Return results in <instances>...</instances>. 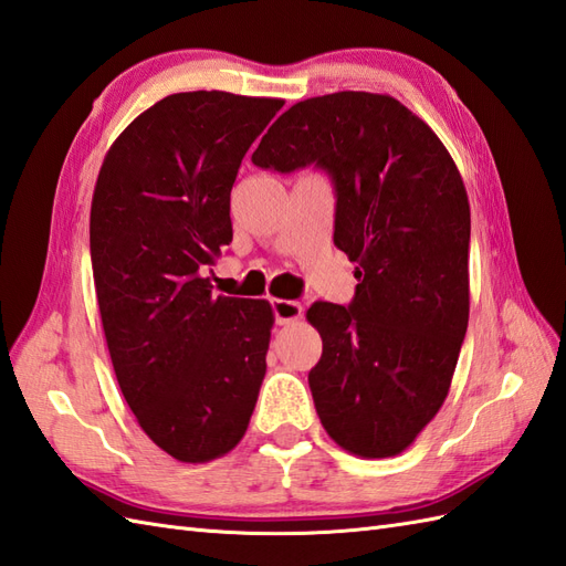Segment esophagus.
Instances as JSON below:
<instances>
[{
    "mask_svg": "<svg viewBox=\"0 0 566 566\" xmlns=\"http://www.w3.org/2000/svg\"><path fill=\"white\" fill-rule=\"evenodd\" d=\"M271 307L275 314V324H293L302 316V305L297 300H271Z\"/></svg>",
    "mask_w": 566,
    "mask_h": 566,
    "instance_id": "34e87169",
    "label": "esophagus"
}]
</instances>
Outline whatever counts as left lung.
<instances>
[{"instance_id":"left-lung-1","label":"left lung","mask_w":566,"mask_h":566,"mask_svg":"<svg viewBox=\"0 0 566 566\" xmlns=\"http://www.w3.org/2000/svg\"><path fill=\"white\" fill-rule=\"evenodd\" d=\"M252 163H314L334 182V244L360 283L348 307L307 310L324 343L310 389L340 449L396 457L442 408L468 328L471 206L457 163L406 105L365 91L295 103Z\"/></svg>"}]
</instances>
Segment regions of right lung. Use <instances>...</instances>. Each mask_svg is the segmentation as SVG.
Instances as JSON below:
<instances>
[{"instance_id": "add662e5", "label": "right lung", "mask_w": 566, "mask_h": 566, "mask_svg": "<svg viewBox=\"0 0 566 566\" xmlns=\"http://www.w3.org/2000/svg\"><path fill=\"white\" fill-rule=\"evenodd\" d=\"M279 98L172 93L109 146L91 201V261L117 384L150 442L182 463L240 444L266 375L273 310L216 295L230 189Z\"/></svg>"}]
</instances>
